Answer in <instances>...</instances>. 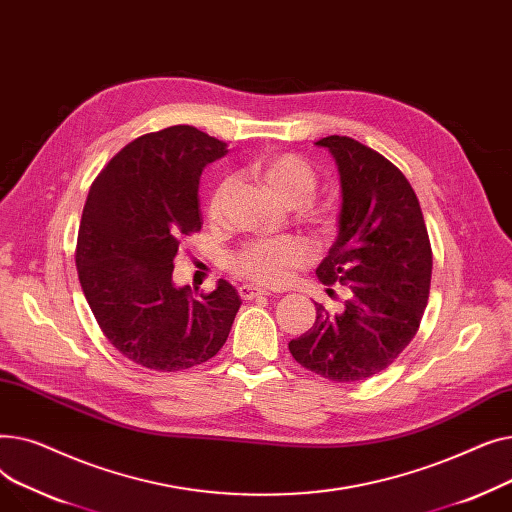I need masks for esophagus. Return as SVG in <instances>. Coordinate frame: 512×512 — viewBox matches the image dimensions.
I'll use <instances>...</instances> for the list:
<instances>
[{
  "mask_svg": "<svg viewBox=\"0 0 512 512\" xmlns=\"http://www.w3.org/2000/svg\"><path fill=\"white\" fill-rule=\"evenodd\" d=\"M238 294H240L242 301H251L255 297H267V294H272V290L261 288V286H253V284H242L238 288Z\"/></svg>",
  "mask_w": 512,
  "mask_h": 512,
  "instance_id": "1",
  "label": "esophagus"
}]
</instances>
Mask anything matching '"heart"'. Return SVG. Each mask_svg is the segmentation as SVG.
Wrapping results in <instances>:
<instances>
[{
    "instance_id": "1",
    "label": "heart",
    "mask_w": 512,
    "mask_h": 512,
    "mask_svg": "<svg viewBox=\"0 0 512 512\" xmlns=\"http://www.w3.org/2000/svg\"><path fill=\"white\" fill-rule=\"evenodd\" d=\"M259 178L272 188L282 201H305L315 188V172L305 159L282 153L263 157L255 164ZM230 188V180L224 178L213 188L209 197V215H218L222 201ZM311 251L303 240L284 236L272 240H257L249 247L236 253L232 259L234 270L245 278L259 284H280L292 270H297L307 259Z\"/></svg>"
}]
</instances>
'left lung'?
<instances>
[{
    "instance_id": "1",
    "label": "left lung",
    "mask_w": 512,
    "mask_h": 512,
    "mask_svg": "<svg viewBox=\"0 0 512 512\" xmlns=\"http://www.w3.org/2000/svg\"><path fill=\"white\" fill-rule=\"evenodd\" d=\"M315 145L334 157L342 197L338 236L315 274L351 288V299L340 313L317 305L315 324L288 348L321 378L359 382L386 369L417 334L432 247L415 191L386 157L338 134Z\"/></svg>"
}]
</instances>
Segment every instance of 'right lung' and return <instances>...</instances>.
<instances>
[{"label":"right lung","instance_id":"obj_1","mask_svg":"<svg viewBox=\"0 0 512 512\" xmlns=\"http://www.w3.org/2000/svg\"><path fill=\"white\" fill-rule=\"evenodd\" d=\"M226 143L170 126L128 143L95 178L76 270L105 338L132 363L182 371L218 355L240 307L220 280L203 299L172 280L180 240L199 232V178Z\"/></svg>","mask_w":512,"mask_h":512}]
</instances>
